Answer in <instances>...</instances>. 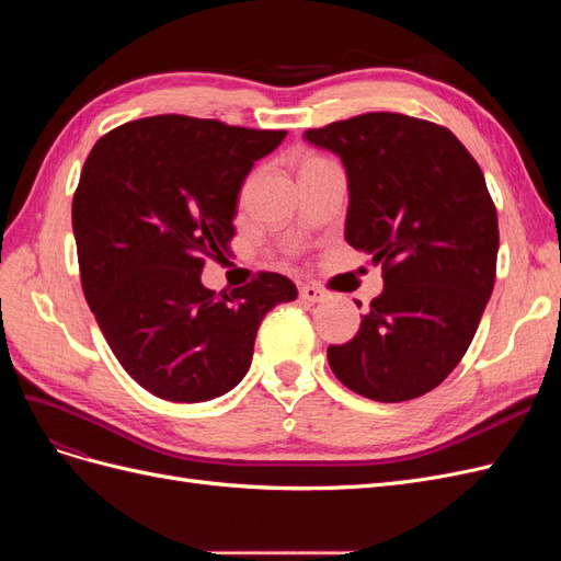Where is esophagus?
<instances>
[{"label": "esophagus", "instance_id": "1", "mask_svg": "<svg viewBox=\"0 0 561 561\" xmlns=\"http://www.w3.org/2000/svg\"><path fill=\"white\" fill-rule=\"evenodd\" d=\"M299 297L304 301H311V304H320V301H328L330 299V295L322 290V287H318V285H304L301 290H299Z\"/></svg>", "mask_w": 561, "mask_h": 561}]
</instances>
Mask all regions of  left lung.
I'll return each mask as SVG.
<instances>
[{"instance_id": "left-lung-1", "label": "left lung", "mask_w": 561, "mask_h": 561, "mask_svg": "<svg viewBox=\"0 0 561 561\" xmlns=\"http://www.w3.org/2000/svg\"><path fill=\"white\" fill-rule=\"evenodd\" d=\"M304 138L342 159L344 236L383 268L358 334L328 348L334 377L377 402L428 393L461 363L494 290L499 217L480 165L449 128L396 112Z\"/></svg>"}]
</instances>
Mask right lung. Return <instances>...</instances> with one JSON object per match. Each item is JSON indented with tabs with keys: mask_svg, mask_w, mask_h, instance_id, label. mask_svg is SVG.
<instances>
[{
	"mask_svg": "<svg viewBox=\"0 0 561 561\" xmlns=\"http://www.w3.org/2000/svg\"><path fill=\"white\" fill-rule=\"evenodd\" d=\"M285 130L161 114L110 130L83 163L72 201L81 287L116 360L151 396L203 402L252 363L260 322L297 287L266 274L217 297L201 283L225 257L254 161Z\"/></svg>",
	"mask_w": 561,
	"mask_h": 561,
	"instance_id": "1",
	"label": "right lung"
}]
</instances>
